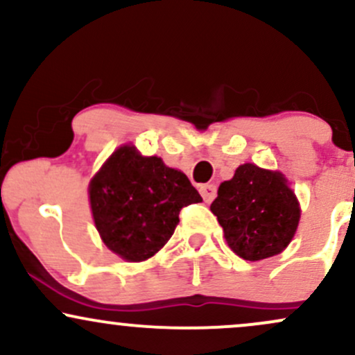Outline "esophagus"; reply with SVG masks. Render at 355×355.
Segmentation results:
<instances>
[{"label": "esophagus", "instance_id": "34e87169", "mask_svg": "<svg viewBox=\"0 0 355 355\" xmlns=\"http://www.w3.org/2000/svg\"><path fill=\"white\" fill-rule=\"evenodd\" d=\"M200 193H202L203 200H205L207 203H210L215 198V195H217V187L211 185V183H207V185L200 187Z\"/></svg>", "mask_w": 355, "mask_h": 355}]
</instances>
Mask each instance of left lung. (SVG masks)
Listing matches in <instances>:
<instances>
[{"mask_svg":"<svg viewBox=\"0 0 355 355\" xmlns=\"http://www.w3.org/2000/svg\"><path fill=\"white\" fill-rule=\"evenodd\" d=\"M232 250L242 259H268L294 239L300 220L295 193L282 173L243 164L220 183L210 205Z\"/></svg>","mask_w":355,"mask_h":355,"instance_id":"left-lung-1","label":"left lung"}]
</instances>
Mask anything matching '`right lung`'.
<instances>
[{
    "label": "right lung",
    "instance_id": "1",
    "mask_svg": "<svg viewBox=\"0 0 355 355\" xmlns=\"http://www.w3.org/2000/svg\"><path fill=\"white\" fill-rule=\"evenodd\" d=\"M101 240L128 262L150 259L168 242L183 207L202 202L185 173L133 145L112 153L88 187Z\"/></svg>",
    "mask_w": 355,
    "mask_h": 355
}]
</instances>
